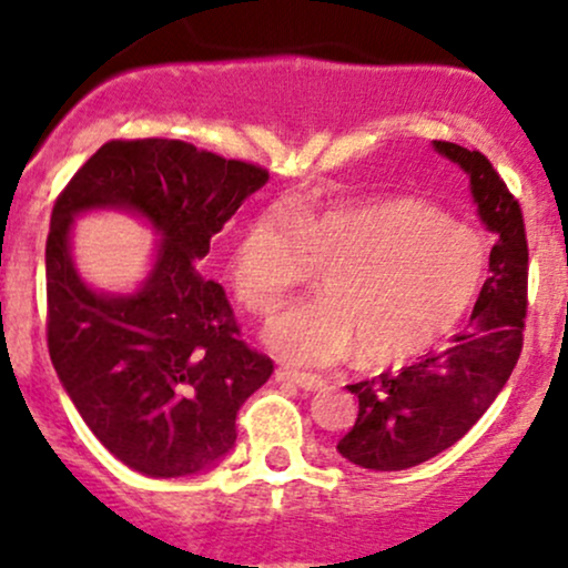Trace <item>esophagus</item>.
<instances>
[{
    "label": "esophagus",
    "instance_id": "obj_1",
    "mask_svg": "<svg viewBox=\"0 0 568 568\" xmlns=\"http://www.w3.org/2000/svg\"><path fill=\"white\" fill-rule=\"evenodd\" d=\"M275 376H277V382H291V384H296V387H302V389H317V387H323V376L306 374V371H296V368L280 366V368L275 371Z\"/></svg>",
    "mask_w": 568,
    "mask_h": 568
}]
</instances>
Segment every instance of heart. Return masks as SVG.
Listing matches in <instances>:
<instances>
[{"instance_id": "obj_1", "label": "heart", "mask_w": 568, "mask_h": 568, "mask_svg": "<svg viewBox=\"0 0 568 568\" xmlns=\"http://www.w3.org/2000/svg\"><path fill=\"white\" fill-rule=\"evenodd\" d=\"M488 245L465 221L414 197L325 211L266 207L232 251L237 302L275 315L323 272L325 296L272 323V349L302 366H331L361 349L374 366L422 355L470 312Z\"/></svg>"}]
</instances>
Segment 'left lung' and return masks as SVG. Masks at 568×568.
<instances>
[{
	"mask_svg": "<svg viewBox=\"0 0 568 568\" xmlns=\"http://www.w3.org/2000/svg\"><path fill=\"white\" fill-rule=\"evenodd\" d=\"M435 149L465 168L480 219L497 234L491 275L467 328L446 349L347 387L357 395V419L336 448L366 470H406L454 446L501 393L524 349L529 243L520 202L478 149L452 141H435Z\"/></svg>",
	"mask_w": 568,
	"mask_h": 568,
	"instance_id": "obj_1",
	"label": "left lung"
}]
</instances>
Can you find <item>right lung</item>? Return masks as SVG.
I'll list each match as a JSON object with an SVG mask.
<instances>
[{
  "mask_svg": "<svg viewBox=\"0 0 568 568\" xmlns=\"http://www.w3.org/2000/svg\"><path fill=\"white\" fill-rule=\"evenodd\" d=\"M266 179L262 165L186 141L114 139L58 194L44 247L50 361L84 425L143 475L179 478L219 462L237 438L240 406L275 371L197 266ZM90 206H128L163 234L133 297L90 292L73 272L68 226Z\"/></svg>",
  "mask_w": 568,
  "mask_h": 568,
  "instance_id": "obj_1",
  "label": "right lung"
}]
</instances>
